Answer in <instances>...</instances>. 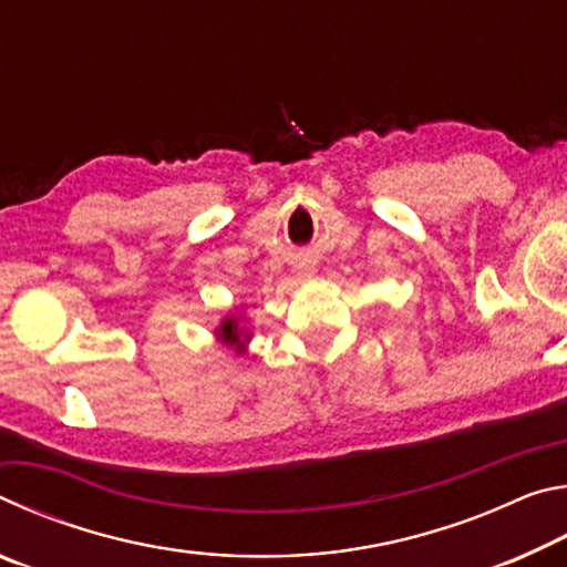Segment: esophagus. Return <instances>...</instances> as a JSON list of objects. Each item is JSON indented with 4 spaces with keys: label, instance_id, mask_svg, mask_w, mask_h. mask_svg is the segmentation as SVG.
I'll list each match as a JSON object with an SVG mask.
<instances>
[{
    "label": "esophagus",
    "instance_id": "34e87169",
    "mask_svg": "<svg viewBox=\"0 0 567 567\" xmlns=\"http://www.w3.org/2000/svg\"><path fill=\"white\" fill-rule=\"evenodd\" d=\"M312 272H315V267H307V265L297 267V275H300V277H312Z\"/></svg>",
    "mask_w": 567,
    "mask_h": 567
}]
</instances>
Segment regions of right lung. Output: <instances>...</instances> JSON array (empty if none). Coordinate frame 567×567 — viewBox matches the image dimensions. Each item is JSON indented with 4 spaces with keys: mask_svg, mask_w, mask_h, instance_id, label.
Returning <instances> with one entry per match:
<instances>
[{
    "mask_svg": "<svg viewBox=\"0 0 567 567\" xmlns=\"http://www.w3.org/2000/svg\"><path fill=\"white\" fill-rule=\"evenodd\" d=\"M215 338L219 344L235 350L237 354L247 352V344L252 340V328H249V322L245 320L243 307H235V310H229L225 318L219 320L215 328Z\"/></svg>",
    "mask_w": 567,
    "mask_h": 567,
    "instance_id": "right-lung-1",
    "label": "right lung"
}]
</instances>
